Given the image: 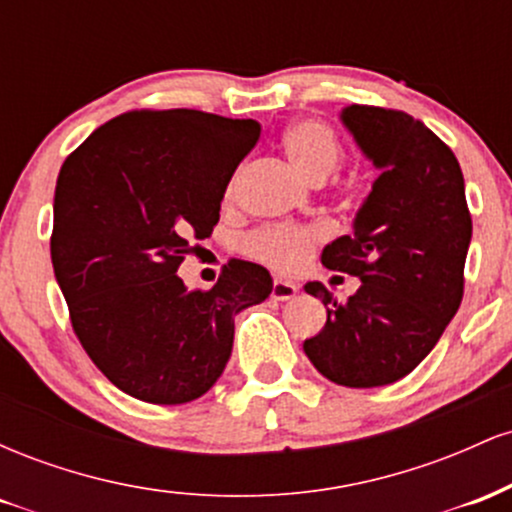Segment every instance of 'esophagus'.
Listing matches in <instances>:
<instances>
[{
    "label": "esophagus",
    "mask_w": 512,
    "mask_h": 512,
    "mask_svg": "<svg viewBox=\"0 0 512 512\" xmlns=\"http://www.w3.org/2000/svg\"><path fill=\"white\" fill-rule=\"evenodd\" d=\"M296 293H298V286L293 284V281L274 279V284H272V298H274V301H291Z\"/></svg>",
    "instance_id": "34e87169"
}]
</instances>
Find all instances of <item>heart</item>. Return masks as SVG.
Wrapping results in <instances>:
<instances>
[{
	"instance_id": "b5f03b06",
	"label": "heart",
	"mask_w": 512,
	"mask_h": 512,
	"mask_svg": "<svg viewBox=\"0 0 512 512\" xmlns=\"http://www.w3.org/2000/svg\"><path fill=\"white\" fill-rule=\"evenodd\" d=\"M284 154L291 166L308 182H322L342 161V144L337 132L317 117H303L286 127L281 137ZM233 190V185H231ZM322 231L303 223H279L250 233L243 248L250 257L260 260L281 272H296L313 257L317 245L322 243Z\"/></svg>"
}]
</instances>
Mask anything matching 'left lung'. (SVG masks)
I'll use <instances>...</instances> for the list:
<instances>
[{"label": "left lung", "mask_w": 512, "mask_h": 512, "mask_svg": "<svg viewBox=\"0 0 512 512\" xmlns=\"http://www.w3.org/2000/svg\"><path fill=\"white\" fill-rule=\"evenodd\" d=\"M339 117L380 175L354 233L322 250L327 269L361 286L339 303L320 281L305 284L327 322L303 351L332 383L380 387L419 366L460 308L472 216L460 163L424 122L373 105H349Z\"/></svg>", "instance_id": "left-lung-1"}]
</instances>
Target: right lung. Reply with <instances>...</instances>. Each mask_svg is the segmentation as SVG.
Masks as SVG:
<instances>
[{
  "instance_id": "1",
  "label": "right lung",
  "mask_w": 512,
  "mask_h": 512,
  "mask_svg": "<svg viewBox=\"0 0 512 512\" xmlns=\"http://www.w3.org/2000/svg\"><path fill=\"white\" fill-rule=\"evenodd\" d=\"M257 120L202 110H132L67 156L55 187L50 255L72 327L129 397L185 404L221 378L236 315L272 293L260 264L231 260L209 291L178 276L190 238L219 223Z\"/></svg>"
}]
</instances>
